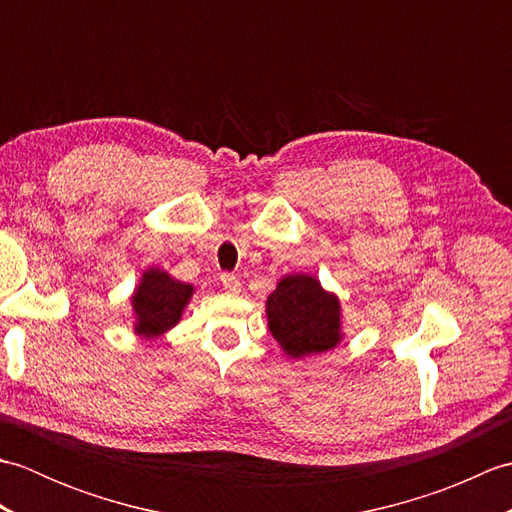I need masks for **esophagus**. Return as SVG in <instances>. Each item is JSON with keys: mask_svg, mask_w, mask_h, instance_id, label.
<instances>
[{"mask_svg": "<svg viewBox=\"0 0 512 512\" xmlns=\"http://www.w3.org/2000/svg\"><path fill=\"white\" fill-rule=\"evenodd\" d=\"M222 286H224V290H228V292H237L239 290V279H237V275H233V273H222Z\"/></svg>", "mask_w": 512, "mask_h": 512, "instance_id": "1", "label": "esophagus"}]
</instances>
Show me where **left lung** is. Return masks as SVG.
Listing matches in <instances>:
<instances>
[{
	"label": "left lung",
	"mask_w": 512,
	"mask_h": 512,
	"mask_svg": "<svg viewBox=\"0 0 512 512\" xmlns=\"http://www.w3.org/2000/svg\"><path fill=\"white\" fill-rule=\"evenodd\" d=\"M268 328L290 356L319 354L339 343V301L308 275L279 281L266 301Z\"/></svg>",
	"instance_id": "1"
}]
</instances>
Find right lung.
<instances>
[{
	"instance_id": "right-lung-1",
	"label": "right lung",
	"mask_w": 512,
	"mask_h": 512,
	"mask_svg": "<svg viewBox=\"0 0 512 512\" xmlns=\"http://www.w3.org/2000/svg\"><path fill=\"white\" fill-rule=\"evenodd\" d=\"M193 288L171 279L162 270H147L132 297L136 312V332L158 336L178 323L182 308L187 306Z\"/></svg>"
}]
</instances>
